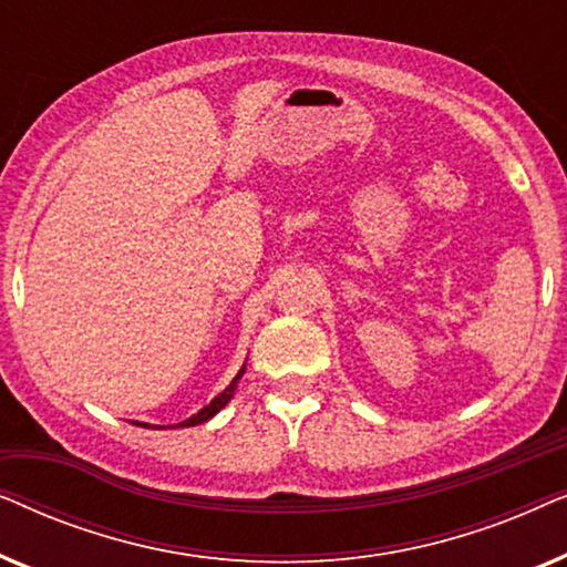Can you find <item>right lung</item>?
<instances>
[{"label": "right lung", "instance_id": "add662e5", "mask_svg": "<svg viewBox=\"0 0 567 567\" xmlns=\"http://www.w3.org/2000/svg\"><path fill=\"white\" fill-rule=\"evenodd\" d=\"M243 374H245V367H243V369H239V374H237L235 379H231V384L227 386V390H224V392H219V394H216V398H214L212 402H208V405H206V408H200L196 415H193V417H188V421L177 423V425H198V423H206V421H208V417H214V415H216V413H219V410H221L224 405H227V402L231 400V394H235V390H237V382H239V377H243ZM138 425H142V423H138Z\"/></svg>", "mask_w": 567, "mask_h": 567}]
</instances>
